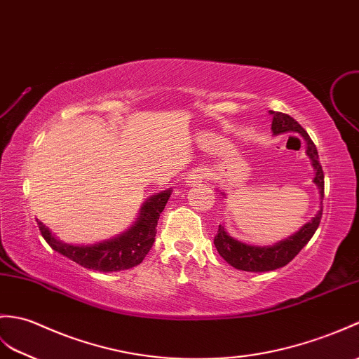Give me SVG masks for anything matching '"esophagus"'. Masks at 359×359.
Wrapping results in <instances>:
<instances>
[{"label": "esophagus", "instance_id": "esophagus-1", "mask_svg": "<svg viewBox=\"0 0 359 359\" xmlns=\"http://www.w3.org/2000/svg\"><path fill=\"white\" fill-rule=\"evenodd\" d=\"M200 182H203V174H202V171H194L193 174H191V176L188 177V183L189 185H197V183H200Z\"/></svg>", "mask_w": 359, "mask_h": 359}]
</instances>
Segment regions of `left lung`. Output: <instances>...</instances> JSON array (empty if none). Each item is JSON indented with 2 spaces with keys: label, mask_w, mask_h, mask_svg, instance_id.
I'll use <instances>...</instances> for the list:
<instances>
[{
  "label": "left lung",
  "mask_w": 359,
  "mask_h": 359,
  "mask_svg": "<svg viewBox=\"0 0 359 359\" xmlns=\"http://www.w3.org/2000/svg\"><path fill=\"white\" fill-rule=\"evenodd\" d=\"M273 119H272V131L273 135H280V133L286 131H295L299 136L306 139L307 144V156L312 159V165L315 168V179L313 182L320 188V194L324 197V172L320 163L318 151H316V147L312 142V139L307 135L306 130L299 125L294 118H290L286 113L280 111H271ZM323 210L318 211L315 215L312 222L299 229L295 236L289 237L285 241H280V243L273 245L271 248H258L251 246L246 243H241L238 240H234L226 234V231L219 224V231L214 237V245L217 249L219 254L223 257V260L229 263L232 268L246 271V272H264V271H275L278 268L286 266L292 258L297 257V254L302 251V249L309 243V240L315 234L316 228L321 222Z\"/></svg>",
  "instance_id": "8db88e82"
}]
</instances>
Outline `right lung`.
Here are the masks:
<instances>
[{"label":"right lung","instance_id":"1","mask_svg":"<svg viewBox=\"0 0 359 359\" xmlns=\"http://www.w3.org/2000/svg\"><path fill=\"white\" fill-rule=\"evenodd\" d=\"M170 196L171 191H163L161 194L153 196L142 206L136 224L128 232H125L123 236L118 238L95 246H73L62 243V241L52 236V232L43 223L39 220L36 222L44 240L56 252L62 254L87 269L99 272H118L135 268V266L142 263L145 255L149 252L156 238L157 220H159Z\"/></svg>","mask_w":359,"mask_h":359}]
</instances>
